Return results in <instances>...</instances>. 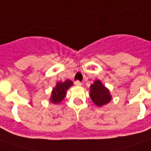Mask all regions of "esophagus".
<instances>
[{
    "label": "esophagus",
    "instance_id": "34e87169",
    "mask_svg": "<svg viewBox=\"0 0 151 151\" xmlns=\"http://www.w3.org/2000/svg\"><path fill=\"white\" fill-rule=\"evenodd\" d=\"M74 84H75L76 86H82V83H80L79 81H76L75 83H74Z\"/></svg>",
    "mask_w": 151,
    "mask_h": 151
}]
</instances>
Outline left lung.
Masks as SVG:
<instances>
[{"mask_svg":"<svg viewBox=\"0 0 151 151\" xmlns=\"http://www.w3.org/2000/svg\"><path fill=\"white\" fill-rule=\"evenodd\" d=\"M90 96L94 104L98 107L107 105L112 100L110 91L101 80H96L91 85Z\"/></svg>","mask_w":151,"mask_h":151,"instance_id":"8db88e82","label":"left lung"}]
</instances>
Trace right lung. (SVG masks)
Listing matches in <instances>:
<instances>
[{"label": "right lung", "mask_w": 151, "mask_h": 151, "mask_svg": "<svg viewBox=\"0 0 151 151\" xmlns=\"http://www.w3.org/2000/svg\"><path fill=\"white\" fill-rule=\"evenodd\" d=\"M73 85L71 80L67 79L65 82H58L55 86L52 89L51 96L49 101L55 105L60 103L66 96V93L68 89Z\"/></svg>", "instance_id": "right-lung-1"}]
</instances>
